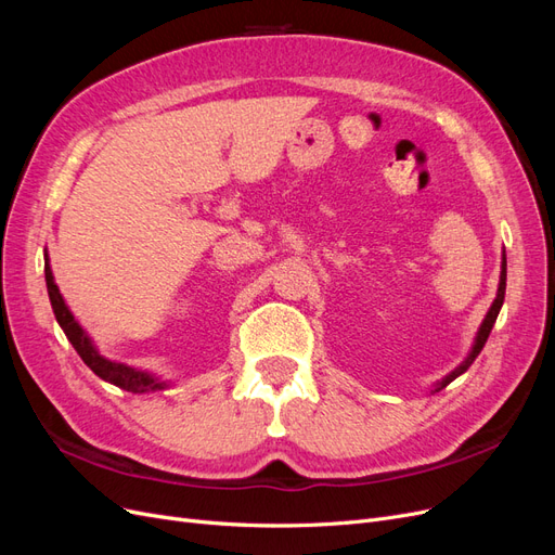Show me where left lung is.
Wrapping results in <instances>:
<instances>
[{
    "mask_svg": "<svg viewBox=\"0 0 555 555\" xmlns=\"http://www.w3.org/2000/svg\"><path fill=\"white\" fill-rule=\"evenodd\" d=\"M505 289H507V257L502 255V266H500V284H498V294H495V300L491 304V308H489V312H486V317H483V322H481V326H479V331H477V338H475V345H473V349H469V354L465 357V361L456 367V371H451L447 377H442V382H438L435 384V391H440V389H444V386L449 384V382H453L456 379L459 375H463L469 365H473V361L479 357V351L483 349V345H486V340H489V335H491V328H493V324H495V319H498V314H500V308H502V300H505Z\"/></svg>",
    "mask_w": 555,
    "mask_h": 555,
    "instance_id": "8db88e82",
    "label": "left lung"
}]
</instances>
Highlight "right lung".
Instances as JSON below:
<instances>
[{
  "instance_id": "obj_1",
  "label": "right lung",
  "mask_w": 555,
  "mask_h": 555,
  "mask_svg": "<svg viewBox=\"0 0 555 555\" xmlns=\"http://www.w3.org/2000/svg\"><path fill=\"white\" fill-rule=\"evenodd\" d=\"M46 287H48V298H50V306H53V312H55V319L57 324L62 326L64 335L69 338V343L74 345V349L78 351V357L86 361V365L90 367V371L102 377L104 382L108 384H115L120 386V389L125 391H131V393H147V391H162L169 386V382L159 379L157 375L147 373V371H139V367L133 365H127V363H120V361H111L106 357L99 354V349L94 347L92 338L86 333V328H82L76 317L72 314L69 306L64 304V298L57 289L55 284V278H53V271H50V259H48V251H46Z\"/></svg>"
}]
</instances>
